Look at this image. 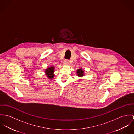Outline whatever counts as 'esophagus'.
I'll return each instance as SVG.
<instances>
[{"instance_id": "esophagus-1", "label": "esophagus", "mask_w": 134, "mask_h": 134, "mask_svg": "<svg viewBox=\"0 0 134 134\" xmlns=\"http://www.w3.org/2000/svg\"><path fill=\"white\" fill-rule=\"evenodd\" d=\"M64 63L65 64H66V65H68L69 64V60H64Z\"/></svg>"}]
</instances>
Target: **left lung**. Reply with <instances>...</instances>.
I'll list each match as a JSON object with an SVG mask.
<instances>
[{"mask_svg": "<svg viewBox=\"0 0 134 134\" xmlns=\"http://www.w3.org/2000/svg\"><path fill=\"white\" fill-rule=\"evenodd\" d=\"M76 74H77V75L79 77H82L83 76H84V70L82 68H79L78 69H77L76 70Z\"/></svg>", "mask_w": 134, "mask_h": 134, "instance_id": "obj_1", "label": "left lung"}]
</instances>
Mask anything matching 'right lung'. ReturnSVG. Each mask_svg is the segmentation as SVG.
Masks as SVG:
<instances>
[{
	"mask_svg": "<svg viewBox=\"0 0 134 134\" xmlns=\"http://www.w3.org/2000/svg\"><path fill=\"white\" fill-rule=\"evenodd\" d=\"M54 69L55 67L53 66H51L50 67H48L47 68L45 69V73L47 75V77L49 79H52L54 77Z\"/></svg>",
	"mask_w": 134,
	"mask_h": 134,
	"instance_id": "1",
	"label": "right lung"
}]
</instances>
